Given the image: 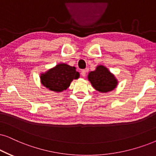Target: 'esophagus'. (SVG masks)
<instances>
[{
	"label": "esophagus",
	"mask_w": 156,
	"mask_h": 156,
	"mask_svg": "<svg viewBox=\"0 0 156 156\" xmlns=\"http://www.w3.org/2000/svg\"><path fill=\"white\" fill-rule=\"evenodd\" d=\"M86 70H83L81 71V76L83 77H85V76H86Z\"/></svg>",
	"instance_id": "34e87169"
}]
</instances>
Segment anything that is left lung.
<instances>
[{
    "instance_id": "1",
    "label": "left lung",
    "mask_w": 156,
    "mask_h": 156,
    "mask_svg": "<svg viewBox=\"0 0 156 156\" xmlns=\"http://www.w3.org/2000/svg\"><path fill=\"white\" fill-rule=\"evenodd\" d=\"M88 80L96 90L101 93L112 91L117 86L118 81L114 75L104 66H98L96 70L89 72Z\"/></svg>"
}]
</instances>
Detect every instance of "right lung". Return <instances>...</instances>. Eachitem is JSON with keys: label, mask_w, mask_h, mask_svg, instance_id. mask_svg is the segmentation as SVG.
Instances as JSON below:
<instances>
[{"label": "right lung", "mask_w": 156, "mask_h": 156, "mask_svg": "<svg viewBox=\"0 0 156 156\" xmlns=\"http://www.w3.org/2000/svg\"><path fill=\"white\" fill-rule=\"evenodd\" d=\"M80 73L75 67L59 63L46 72L41 73V83L45 88L55 92H62L70 86L74 79H78Z\"/></svg>", "instance_id": "1"}]
</instances>
